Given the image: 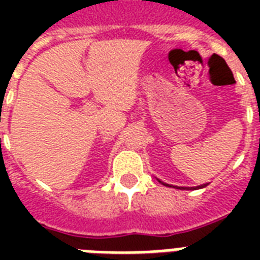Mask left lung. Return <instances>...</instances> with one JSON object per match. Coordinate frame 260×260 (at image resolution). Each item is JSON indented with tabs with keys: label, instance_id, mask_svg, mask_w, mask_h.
Listing matches in <instances>:
<instances>
[{
	"label": "left lung",
	"instance_id": "obj_1",
	"mask_svg": "<svg viewBox=\"0 0 260 260\" xmlns=\"http://www.w3.org/2000/svg\"><path fill=\"white\" fill-rule=\"evenodd\" d=\"M158 181H159V179H158ZM159 182H160V183H163L162 181H159ZM163 185H165V186H169V187H175V189H181V190H196V189H202V187H205V186L208 185V183H204V185L197 186V187H178V186L169 185V183H163Z\"/></svg>",
	"mask_w": 260,
	"mask_h": 260
}]
</instances>
